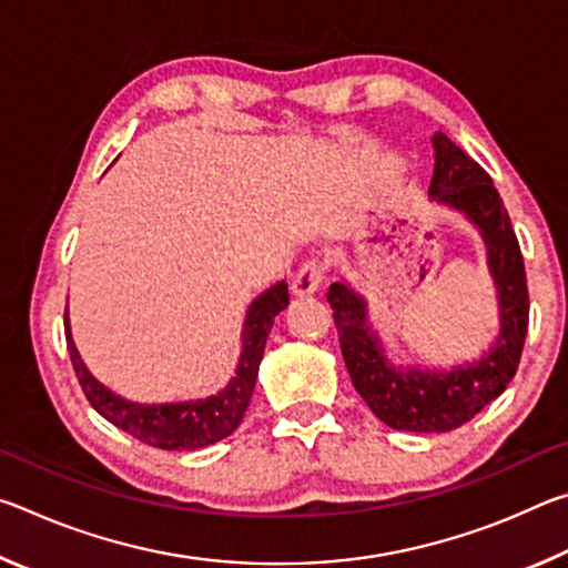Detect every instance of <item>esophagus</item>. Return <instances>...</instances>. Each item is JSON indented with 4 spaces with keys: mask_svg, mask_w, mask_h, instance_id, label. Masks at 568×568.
<instances>
[{
    "mask_svg": "<svg viewBox=\"0 0 568 568\" xmlns=\"http://www.w3.org/2000/svg\"><path fill=\"white\" fill-rule=\"evenodd\" d=\"M323 283V265L321 261H307L301 271L295 273L293 283H291V291L295 297H307V295H315L318 293V287Z\"/></svg>",
    "mask_w": 568,
    "mask_h": 568,
    "instance_id": "34e87169",
    "label": "esophagus"
}]
</instances>
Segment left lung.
Here are the masks:
<instances>
[{
    "label": "left lung",
    "mask_w": 568,
    "mask_h": 568,
    "mask_svg": "<svg viewBox=\"0 0 568 568\" xmlns=\"http://www.w3.org/2000/svg\"><path fill=\"white\" fill-rule=\"evenodd\" d=\"M434 150L430 200L464 215L486 245L501 323L491 348L478 361L454 365L450 371L400 368L388 361L378 333L371 328L365 297L345 281L333 283L328 291L343 361L355 390L386 426L413 434H446L501 396L516 376L528 331L521 247L494 180L444 132L434 134Z\"/></svg>",
    "instance_id": "obj_1"
}]
</instances>
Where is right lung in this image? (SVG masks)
Wrapping results in <instances>:
<instances>
[{"instance_id": "1", "label": "right lung", "mask_w": 568, "mask_h": 568, "mask_svg": "<svg viewBox=\"0 0 568 568\" xmlns=\"http://www.w3.org/2000/svg\"><path fill=\"white\" fill-rule=\"evenodd\" d=\"M287 305V283L281 281L267 287L250 303L243 323V351L235 368V376L227 381L215 396L180 403H134L118 396L92 376L84 365L80 351L72 341L70 311H64L67 351L74 365L77 378L92 408L118 426L124 434L134 436L142 444L162 450H195L227 438L243 420L247 403L253 398L257 368H261L267 333L273 328L275 315Z\"/></svg>"}]
</instances>
